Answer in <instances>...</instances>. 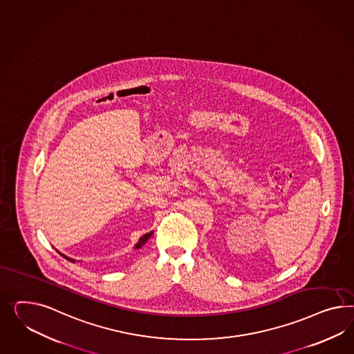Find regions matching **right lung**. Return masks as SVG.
I'll return each instance as SVG.
<instances>
[{
    "instance_id": "right-lung-1",
    "label": "right lung",
    "mask_w": 354,
    "mask_h": 354,
    "mask_svg": "<svg viewBox=\"0 0 354 354\" xmlns=\"http://www.w3.org/2000/svg\"><path fill=\"white\" fill-rule=\"evenodd\" d=\"M151 235H152V232H147V234H145V235H143V236H142L141 239H140V241H138V243H137V244H136V247H134V248H137V250H138V248H141L142 245H143V244H145V243L147 242V241H149V238H151ZM62 254V253H61ZM62 256H63V257H64V259H66V260H68V261H71V263H75V260H73V259H70V257H67V256H64V254H62Z\"/></svg>"
}]
</instances>
